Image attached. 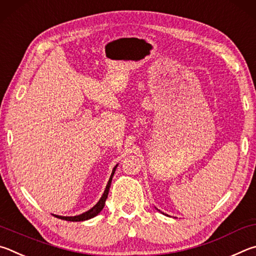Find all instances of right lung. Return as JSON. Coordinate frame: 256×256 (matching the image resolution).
I'll return each instance as SVG.
<instances>
[{
    "mask_svg": "<svg viewBox=\"0 0 256 256\" xmlns=\"http://www.w3.org/2000/svg\"><path fill=\"white\" fill-rule=\"evenodd\" d=\"M118 165H116L112 170V173H111V176L109 178V182H108V184L106 186V190L103 192V194L101 196V199L98 200V202L94 206L93 208H91L90 210H88L86 212H83L78 214V216H74V217H64V216H57V214H54V216L60 218V219H64V220L67 222H84V220H88V219H91L93 217H96V214H100L101 210L104 207V204H106V200L108 198V194H109V189H110V186H111V181H112V176H114V174L116 172V168Z\"/></svg>",
    "mask_w": 256,
    "mask_h": 256,
    "instance_id": "1",
    "label": "right lung"
}]
</instances>
